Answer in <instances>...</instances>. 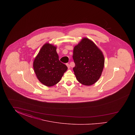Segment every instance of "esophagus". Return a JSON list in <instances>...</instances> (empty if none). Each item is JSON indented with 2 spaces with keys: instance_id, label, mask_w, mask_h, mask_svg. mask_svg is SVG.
<instances>
[{
  "instance_id": "esophagus-1",
  "label": "esophagus",
  "mask_w": 135,
  "mask_h": 135,
  "mask_svg": "<svg viewBox=\"0 0 135 135\" xmlns=\"http://www.w3.org/2000/svg\"><path fill=\"white\" fill-rule=\"evenodd\" d=\"M66 65H67V67H68V68H70V64H69V63H67V64H66Z\"/></svg>"
}]
</instances>
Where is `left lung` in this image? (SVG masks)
Here are the masks:
<instances>
[{
    "instance_id": "1",
    "label": "left lung",
    "mask_w": 135,
    "mask_h": 135,
    "mask_svg": "<svg viewBox=\"0 0 135 135\" xmlns=\"http://www.w3.org/2000/svg\"><path fill=\"white\" fill-rule=\"evenodd\" d=\"M73 68L77 80L85 85L95 84L101 76L104 58L102 51L90 39L84 38L73 50Z\"/></svg>"
}]
</instances>
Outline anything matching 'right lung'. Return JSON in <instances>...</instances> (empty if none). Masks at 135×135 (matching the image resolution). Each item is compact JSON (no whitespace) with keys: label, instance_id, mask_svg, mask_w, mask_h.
I'll list each match as a JSON object with an SVG mask.
<instances>
[{"label":"right lung","instance_id":"1","mask_svg":"<svg viewBox=\"0 0 135 135\" xmlns=\"http://www.w3.org/2000/svg\"><path fill=\"white\" fill-rule=\"evenodd\" d=\"M33 68L40 83L51 86L60 81L68 68L59 59L56 47L45 44L33 62Z\"/></svg>","mask_w":135,"mask_h":135}]
</instances>
